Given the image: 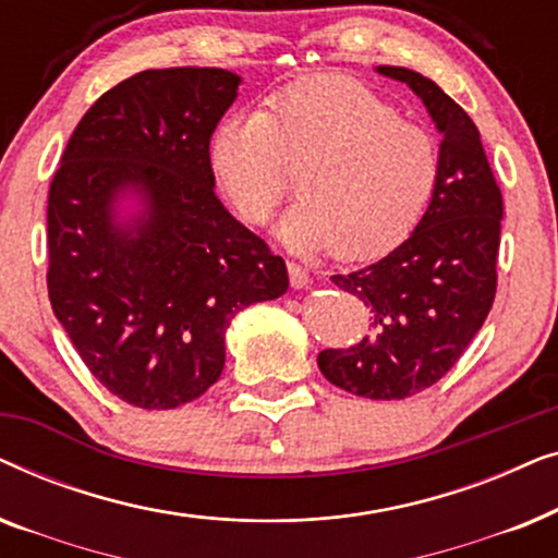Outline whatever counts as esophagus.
<instances>
[{"label": "esophagus", "instance_id": "34e87169", "mask_svg": "<svg viewBox=\"0 0 558 558\" xmlns=\"http://www.w3.org/2000/svg\"><path fill=\"white\" fill-rule=\"evenodd\" d=\"M287 271H289V284H292L294 289L310 287V281H312L310 274H307V269H302L300 264H289Z\"/></svg>", "mask_w": 558, "mask_h": 558}]
</instances>
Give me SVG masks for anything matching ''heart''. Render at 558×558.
Masks as SVG:
<instances>
[{"instance_id": "1", "label": "heart", "mask_w": 558, "mask_h": 558, "mask_svg": "<svg viewBox=\"0 0 558 558\" xmlns=\"http://www.w3.org/2000/svg\"><path fill=\"white\" fill-rule=\"evenodd\" d=\"M210 170L248 223H264L300 172V201L274 226L292 251L348 262L384 256L414 233L439 185L437 142L353 78H315L233 111L213 129Z\"/></svg>"}]
</instances>
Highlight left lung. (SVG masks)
I'll use <instances>...</instances> for the list:
<instances>
[{"instance_id":"1","label":"left lung","mask_w":558,"mask_h":558,"mask_svg":"<svg viewBox=\"0 0 558 558\" xmlns=\"http://www.w3.org/2000/svg\"><path fill=\"white\" fill-rule=\"evenodd\" d=\"M376 73L414 90L439 144V185L414 233L380 262L332 281L368 310L371 335L317 355L332 386L396 401L437 384L460 361L495 300L502 195L477 126L437 83L409 68Z\"/></svg>"}]
</instances>
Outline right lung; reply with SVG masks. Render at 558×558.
<instances>
[{
  "label": "right lung",
  "instance_id": "obj_1",
  "mask_svg": "<svg viewBox=\"0 0 558 558\" xmlns=\"http://www.w3.org/2000/svg\"><path fill=\"white\" fill-rule=\"evenodd\" d=\"M243 78L142 71L78 121L48 195V294L86 368L121 401L178 409L216 384L226 330L277 300L281 256L216 197L208 142Z\"/></svg>",
  "mask_w": 558,
  "mask_h": 558
}]
</instances>
